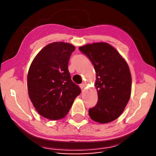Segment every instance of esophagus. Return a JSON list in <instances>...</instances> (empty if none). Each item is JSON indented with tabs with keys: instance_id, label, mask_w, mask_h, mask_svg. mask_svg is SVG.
<instances>
[{
	"instance_id": "obj_1",
	"label": "esophagus",
	"mask_w": 156,
	"mask_h": 156,
	"mask_svg": "<svg viewBox=\"0 0 156 156\" xmlns=\"http://www.w3.org/2000/svg\"><path fill=\"white\" fill-rule=\"evenodd\" d=\"M80 87L82 91H83L84 87H85V85H84V84H80Z\"/></svg>"
}]
</instances>
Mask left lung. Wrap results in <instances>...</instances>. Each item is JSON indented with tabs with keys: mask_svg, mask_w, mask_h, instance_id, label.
Here are the masks:
<instances>
[{
	"mask_svg": "<svg viewBox=\"0 0 156 156\" xmlns=\"http://www.w3.org/2000/svg\"><path fill=\"white\" fill-rule=\"evenodd\" d=\"M93 64L96 73L97 104L89 109L92 120L108 123L119 117L131 96V76L129 66L114 47L106 43L79 47Z\"/></svg>",
	"mask_w": 156,
	"mask_h": 156,
	"instance_id": "8db88e82",
	"label": "left lung"
}]
</instances>
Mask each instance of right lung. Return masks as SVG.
Returning a JSON list of instances; mask_svg holds the SVG:
<instances>
[{
	"mask_svg": "<svg viewBox=\"0 0 156 156\" xmlns=\"http://www.w3.org/2000/svg\"><path fill=\"white\" fill-rule=\"evenodd\" d=\"M75 47L55 42L42 49L27 74L30 98L38 113L49 120L65 118L81 89L71 79L68 63Z\"/></svg>",
	"mask_w": 156,
	"mask_h": 156,
	"instance_id": "1",
	"label": "right lung"
}]
</instances>
